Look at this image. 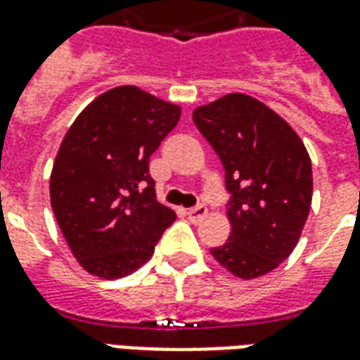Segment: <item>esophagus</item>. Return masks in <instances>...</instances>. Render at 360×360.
Listing matches in <instances>:
<instances>
[{"mask_svg":"<svg viewBox=\"0 0 360 360\" xmlns=\"http://www.w3.org/2000/svg\"><path fill=\"white\" fill-rule=\"evenodd\" d=\"M187 214H188V219H193V221H200V219L208 214V208H206L204 204H198V206H195V208H191Z\"/></svg>","mask_w":360,"mask_h":360,"instance_id":"obj_1","label":"esophagus"}]
</instances>
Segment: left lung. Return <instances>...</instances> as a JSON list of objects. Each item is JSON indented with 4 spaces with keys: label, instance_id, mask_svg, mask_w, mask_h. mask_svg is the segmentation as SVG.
Masks as SVG:
<instances>
[{
    "label": "left lung",
    "instance_id": "8db88e82",
    "mask_svg": "<svg viewBox=\"0 0 360 360\" xmlns=\"http://www.w3.org/2000/svg\"><path fill=\"white\" fill-rule=\"evenodd\" d=\"M226 169L229 241L210 249L243 279L278 268L301 237L312 200L309 152L276 111L245 94H227L193 113Z\"/></svg>",
    "mask_w": 360,
    "mask_h": 360
}]
</instances>
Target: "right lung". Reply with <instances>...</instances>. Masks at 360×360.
I'll return each instance as SVG.
<instances>
[{
    "label": "right lung",
    "instance_id": "obj_1",
    "mask_svg": "<svg viewBox=\"0 0 360 360\" xmlns=\"http://www.w3.org/2000/svg\"><path fill=\"white\" fill-rule=\"evenodd\" d=\"M181 110L136 86L98 96L59 146L51 208L75 258L92 276L117 279L142 266L175 221L156 200L148 162Z\"/></svg>",
    "mask_w": 360,
    "mask_h": 360
}]
</instances>
